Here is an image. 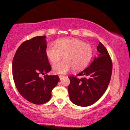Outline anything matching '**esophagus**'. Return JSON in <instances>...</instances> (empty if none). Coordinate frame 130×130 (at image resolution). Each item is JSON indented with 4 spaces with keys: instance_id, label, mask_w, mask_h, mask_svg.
Returning a JSON list of instances; mask_svg holds the SVG:
<instances>
[{
    "instance_id": "1",
    "label": "esophagus",
    "mask_w": 130,
    "mask_h": 130,
    "mask_svg": "<svg viewBox=\"0 0 130 130\" xmlns=\"http://www.w3.org/2000/svg\"><path fill=\"white\" fill-rule=\"evenodd\" d=\"M64 77V76L63 75H59V78H60V79H63Z\"/></svg>"
}]
</instances>
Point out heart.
Masks as SVG:
<instances>
[{
	"instance_id": "obj_1",
	"label": "heart",
	"mask_w": 130,
	"mask_h": 130,
	"mask_svg": "<svg viewBox=\"0 0 130 130\" xmlns=\"http://www.w3.org/2000/svg\"><path fill=\"white\" fill-rule=\"evenodd\" d=\"M46 54L51 63H57L63 57L64 60L53 66L54 73L63 74L70 71L83 70L89 64L92 56V48L89 44L76 38H62L56 45L51 44L46 50Z\"/></svg>"
}]
</instances>
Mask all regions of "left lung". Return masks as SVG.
Instances as JSON below:
<instances>
[{
	"label": "left lung",
	"mask_w": 130,
	"mask_h": 130,
	"mask_svg": "<svg viewBox=\"0 0 130 130\" xmlns=\"http://www.w3.org/2000/svg\"><path fill=\"white\" fill-rule=\"evenodd\" d=\"M99 54L92 63L76 76L68 77L70 83L68 93L73 103L79 106H89L101 97L111 80L112 63L106 47L100 42ZM77 76H83L81 78Z\"/></svg>",
	"instance_id": "left-lung-1"
}]
</instances>
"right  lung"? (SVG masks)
I'll use <instances>...</instances> for the list:
<instances>
[{"instance_id":"add662e5","label":"right lung","mask_w":130,"mask_h":130,"mask_svg":"<svg viewBox=\"0 0 130 130\" xmlns=\"http://www.w3.org/2000/svg\"><path fill=\"white\" fill-rule=\"evenodd\" d=\"M46 36L35 37L19 46L13 57V77L19 93L29 102L41 104L51 98L59 81L58 75H45L51 70L46 54Z\"/></svg>"}]
</instances>
